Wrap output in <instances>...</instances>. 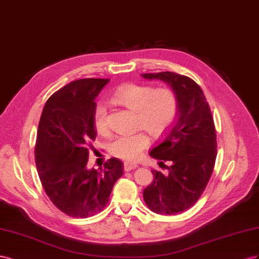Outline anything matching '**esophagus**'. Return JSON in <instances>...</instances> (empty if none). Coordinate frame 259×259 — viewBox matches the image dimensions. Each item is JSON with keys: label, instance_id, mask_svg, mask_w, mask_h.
Wrapping results in <instances>:
<instances>
[{"label": "esophagus", "instance_id": "1", "mask_svg": "<svg viewBox=\"0 0 259 259\" xmlns=\"http://www.w3.org/2000/svg\"><path fill=\"white\" fill-rule=\"evenodd\" d=\"M138 165L135 164V162H129V161H125L123 164V169L124 171H131V170H135L137 169Z\"/></svg>", "mask_w": 259, "mask_h": 259}]
</instances>
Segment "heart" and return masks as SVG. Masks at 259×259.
<instances>
[{
	"label": "heart",
	"instance_id": "1",
	"mask_svg": "<svg viewBox=\"0 0 259 259\" xmlns=\"http://www.w3.org/2000/svg\"><path fill=\"white\" fill-rule=\"evenodd\" d=\"M113 99L118 104L137 112V128L147 130L154 138L162 137L171 128L179 110L178 97L169 87L155 89L149 84L127 83L117 89ZM92 123L99 135L109 134L107 109L102 103L93 108ZM150 144L146 132L139 130L132 135L116 137L109 144V152L117 158L134 161L141 157Z\"/></svg>",
	"mask_w": 259,
	"mask_h": 259
}]
</instances>
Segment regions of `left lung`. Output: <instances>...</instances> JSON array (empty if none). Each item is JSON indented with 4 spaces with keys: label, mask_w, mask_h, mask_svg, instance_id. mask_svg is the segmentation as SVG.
<instances>
[{
    "label": "left lung",
    "mask_w": 259,
    "mask_h": 259,
    "mask_svg": "<svg viewBox=\"0 0 259 259\" xmlns=\"http://www.w3.org/2000/svg\"><path fill=\"white\" fill-rule=\"evenodd\" d=\"M142 76L166 81L179 101L178 121L164 142L150 152L160 167L168 169V175L153 170L154 180L143 192L152 211L176 215L191 208L207 187L217 156L215 123L208 102L194 80L171 71Z\"/></svg>",
    "instance_id": "obj_1"
}]
</instances>
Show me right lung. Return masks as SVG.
Here are the masks:
<instances>
[{
	"label": "right lung",
	"mask_w": 259,
	"mask_h": 259,
	"mask_svg": "<svg viewBox=\"0 0 259 259\" xmlns=\"http://www.w3.org/2000/svg\"><path fill=\"white\" fill-rule=\"evenodd\" d=\"M109 79H79L53 93L43 107L34 158L42 187L56 207L70 217L102 211L122 162L109 158L100 171L85 168L97 137L92 123L95 98Z\"/></svg>",
	"instance_id": "add662e5"
}]
</instances>
